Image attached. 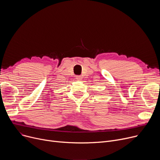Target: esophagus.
I'll return each instance as SVG.
<instances>
[{"label":"esophagus","instance_id":"obj_1","mask_svg":"<svg viewBox=\"0 0 160 160\" xmlns=\"http://www.w3.org/2000/svg\"><path fill=\"white\" fill-rule=\"evenodd\" d=\"M76 79H77V80H81L82 77H80V76H77V77H76Z\"/></svg>","mask_w":160,"mask_h":160}]
</instances>
